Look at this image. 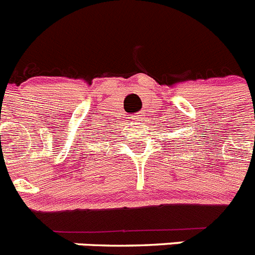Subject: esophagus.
I'll return each instance as SVG.
<instances>
[{
    "label": "esophagus",
    "instance_id": "obj_1",
    "mask_svg": "<svg viewBox=\"0 0 255 255\" xmlns=\"http://www.w3.org/2000/svg\"><path fill=\"white\" fill-rule=\"evenodd\" d=\"M141 117H142V115H141V113H140V114H137V115H136V117H134L133 119H140Z\"/></svg>",
    "mask_w": 255,
    "mask_h": 255
}]
</instances>
